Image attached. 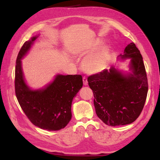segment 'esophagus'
<instances>
[{
    "label": "esophagus",
    "instance_id": "obj_1",
    "mask_svg": "<svg viewBox=\"0 0 160 160\" xmlns=\"http://www.w3.org/2000/svg\"><path fill=\"white\" fill-rule=\"evenodd\" d=\"M83 85H88V79L86 78L85 77H84L83 78Z\"/></svg>",
    "mask_w": 160,
    "mask_h": 160
}]
</instances>
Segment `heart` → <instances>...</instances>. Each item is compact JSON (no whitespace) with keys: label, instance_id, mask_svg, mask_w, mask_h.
<instances>
[{"label":"heart","instance_id":"obj_1","mask_svg":"<svg viewBox=\"0 0 160 160\" xmlns=\"http://www.w3.org/2000/svg\"><path fill=\"white\" fill-rule=\"evenodd\" d=\"M101 44L98 41L92 42L90 45L80 48L77 51L79 57L87 56L83 61V68L87 73L90 75L98 74L102 72L108 65L109 57V49L108 47H102L96 52L92 53L99 49Z\"/></svg>","mask_w":160,"mask_h":160}]
</instances>
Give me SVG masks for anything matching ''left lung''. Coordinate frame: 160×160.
I'll list each match as a JSON object with an SVG mask.
<instances>
[{"instance_id": "left-lung-1", "label": "left lung", "mask_w": 160, "mask_h": 160, "mask_svg": "<svg viewBox=\"0 0 160 160\" xmlns=\"http://www.w3.org/2000/svg\"><path fill=\"white\" fill-rule=\"evenodd\" d=\"M118 59H129L128 71L111 66L88 79L93 92L96 114L110 126L135 122L143 108L148 91L143 58L133 42L125 47Z\"/></svg>"}]
</instances>
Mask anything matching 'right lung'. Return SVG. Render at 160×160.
Wrapping results in <instances>:
<instances>
[{"mask_svg": "<svg viewBox=\"0 0 160 160\" xmlns=\"http://www.w3.org/2000/svg\"><path fill=\"white\" fill-rule=\"evenodd\" d=\"M38 36H33L26 41L18 52L15 67V93L22 109L34 125L43 129L58 131L70 122L72 101L83 87V79L80 75L57 74L42 88H31L24 76L21 60Z\"/></svg>", "mask_w": 160, "mask_h": 160, "instance_id": "1", "label": "right lung"}]
</instances>
